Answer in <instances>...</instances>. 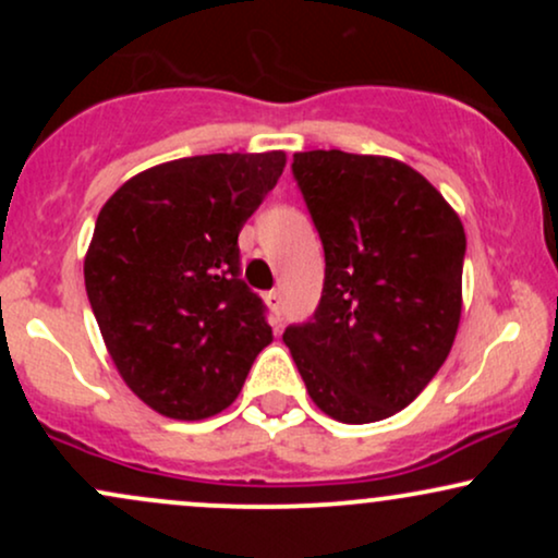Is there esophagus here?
I'll return each mask as SVG.
<instances>
[{
    "label": "esophagus",
    "mask_w": 558,
    "mask_h": 558,
    "mask_svg": "<svg viewBox=\"0 0 558 558\" xmlns=\"http://www.w3.org/2000/svg\"><path fill=\"white\" fill-rule=\"evenodd\" d=\"M265 299H267V306H270L275 315H280V310H283V299H280V291H270Z\"/></svg>",
    "instance_id": "34e87169"
}]
</instances>
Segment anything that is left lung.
Returning <instances> with one entry per match:
<instances>
[{
	"mask_svg": "<svg viewBox=\"0 0 558 558\" xmlns=\"http://www.w3.org/2000/svg\"><path fill=\"white\" fill-rule=\"evenodd\" d=\"M293 175L325 248L323 299L291 349L306 393L345 425L393 417L446 362L466 235L440 191L393 157L315 149Z\"/></svg>",
	"mask_w": 558,
	"mask_h": 558,
	"instance_id": "8db88e82",
	"label": "left lung"
}]
</instances>
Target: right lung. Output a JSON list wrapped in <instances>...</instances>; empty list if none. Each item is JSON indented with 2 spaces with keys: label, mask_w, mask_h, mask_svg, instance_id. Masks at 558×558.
<instances>
[{
  "label": "right lung",
  "mask_w": 558,
  "mask_h": 558,
  "mask_svg": "<svg viewBox=\"0 0 558 558\" xmlns=\"http://www.w3.org/2000/svg\"><path fill=\"white\" fill-rule=\"evenodd\" d=\"M283 168L286 151L172 159L125 181L96 217L88 301L125 386L162 417L220 414L272 343L239 278V233Z\"/></svg>",
  "instance_id": "right-lung-1"
}]
</instances>
